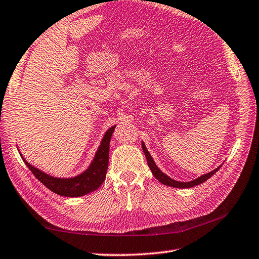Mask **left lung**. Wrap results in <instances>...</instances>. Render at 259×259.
Here are the masks:
<instances>
[{"label": "left lung", "mask_w": 259, "mask_h": 259, "mask_svg": "<svg viewBox=\"0 0 259 259\" xmlns=\"http://www.w3.org/2000/svg\"><path fill=\"white\" fill-rule=\"evenodd\" d=\"M142 148H143V152H144V154H145L146 159H147V164L149 166V168H151L153 175L156 177L157 181H159L160 183L164 184V185H166V186L176 187V188H191V187H194V186H197V185H199V184H202V183L207 181L209 177H211L218 169L222 167V165L218 166L216 169L209 171V173H206V174L199 176L197 178H195V180H193L191 182L175 181L171 177H169L168 175H166L165 173H163V171L158 168V166L155 164L153 157L151 156V154H149V152L147 151V148H146L144 142H143V141H142Z\"/></svg>", "instance_id": "8db88e82"}]
</instances>
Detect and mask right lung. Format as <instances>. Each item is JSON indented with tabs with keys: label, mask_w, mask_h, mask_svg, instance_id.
<instances>
[{
	"label": "right lung",
	"mask_w": 259,
	"mask_h": 259,
	"mask_svg": "<svg viewBox=\"0 0 259 259\" xmlns=\"http://www.w3.org/2000/svg\"><path fill=\"white\" fill-rule=\"evenodd\" d=\"M115 127L116 125H113L105 132L89 167L76 176L56 177L50 175L28 163L20 151L19 153L28 169L50 191L65 197H81L96 191L105 181L108 166V154H110V142Z\"/></svg>",
	"instance_id": "1"
}]
</instances>
